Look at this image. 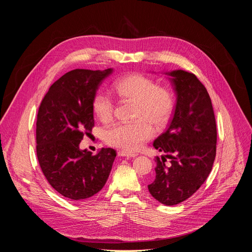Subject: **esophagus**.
<instances>
[{
  "label": "esophagus",
  "instance_id": "esophagus-1",
  "mask_svg": "<svg viewBox=\"0 0 252 252\" xmlns=\"http://www.w3.org/2000/svg\"><path fill=\"white\" fill-rule=\"evenodd\" d=\"M118 156H122V157H136L138 154L137 153H131V152H127V151H124V150H119L117 152Z\"/></svg>",
  "mask_w": 252,
  "mask_h": 252
}]
</instances>
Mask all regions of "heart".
<instances>
[{
  "instance_id": "heart-1",
  "label": "heart",
  "mask_w": 252,
  "mask_h": 252,
  "mask_svg": "<svg viewBox=\"0 0 252 252\" xmlns=\"http://www.w3.org/2000/svg\"><path fill=\"white\" fill-rule=\"evenodd\" d=\"M112 88L121 99L135 101L134 117L138 119L106 127L104 140L110 146L125 151H137L153 137L154 128L151 124L161 127L168 122L174 109V97L169 90L157 87L153 79L140 73L119 78ZM92 107L101 122L108 123L112 119L114 102L107 93L97 92Z\"/></svg>"
}]
</instances>
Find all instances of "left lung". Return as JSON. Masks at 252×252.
Listing matches in <instances>:
<instances>
[{"label":"left lung","instance_id":"8db88e82","mask_svg":"<svg viewBox=\"0 0 252 252\" xmlns=\"http://www.w3.org/2000/svg\"><path fill=\"white\" fill-rule=\"evenodd\" d=\"M177 95L174 115L153 146L165 155L156 158L150 194L164 205L179 204L205 182L217 153V125L210 97L195 74L182 69L165 72ZM171 159L165 164L166 158Z\"/></svg>","mask_w":252,"mask_h":252}]
</instances>
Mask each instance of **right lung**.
<instances>
[{"label": "right lung", "mask_w": 252, "mask_h": 252, "mask_svg": "<svg viewBox=\"0 0 252 252\" xmlns=\"http://www.w3.org/2000/svg\"><path fill=\"white\" fill-rule=\"evenodd\" d=\"M105 70L74 69L53 84L39 105L36 119V155L51 186L71 200L97 194L107 182L116 157L112 148L96 155L79 149L94 126L92 101L111 74Z\"/></svg>", "instance_id": "add662e5"}]
</instances>
